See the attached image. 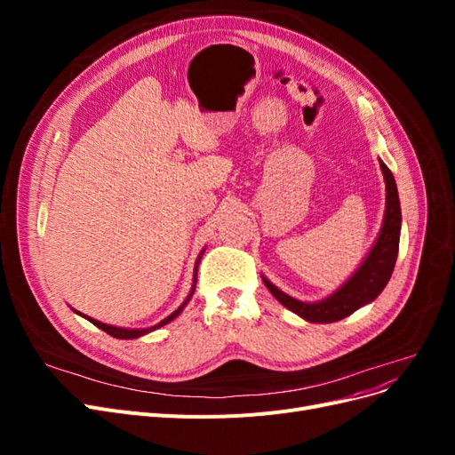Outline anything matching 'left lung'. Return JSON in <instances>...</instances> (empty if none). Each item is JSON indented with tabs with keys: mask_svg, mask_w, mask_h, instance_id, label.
Instances as JSON below:
<instances>
[{
	"mask_svg": "<svg viewBox=\"0 0 455 455\" xmlns=\"http://www.w3.org/2000/svg\"><path fill=\"white\" fill-rule=\"evenodd\" d=\"M379 167L385 178V186H387V209H385L383 228L379 231V237L374 244V249L370 251V254L363 261V266L355 271V275L346 284L338 288L332 296L323 301L306 304V301L294 299L292 296L281 292L277 286H273L266 277H261L266 286L269 288V292L277 298L284 307L294 311L299 316H304L309 323H336L346 319V316H349L364 304L374 301L391 279V273L395 269V261L398 256V239H401L403 214L393 172L383 161H379Z\"/></svg>",
	"mask_w": 455,
	"mask_h": 455,
	"instance_id": "left-lung-1",
	"label": "left lung"
}]
</instances>
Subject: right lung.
<instances>
[{"mask_svg": "<svg viewBox=\"0 0 455 455\" xmlns=\"http://www.w3.org/2000/svg\"><path fill=\"white\" fill-rule=\"evenodd\" d=\"M197 266H199V259H197ZM196 283H197V267H196V277H194V288H191V292H189V296L186 298V301L184 304L178 307L172 315H169L167 319H163L159 324H156V326H151V328H144V330H129V328H117V326H109V324H104V323H100V321H94V319H91V316H87V315H84L87 321H91L94 326H99L100 330H104L106 334H109V336H114V338H119V339H134V338H140V336H144V334H148V332H151V330H156V328H159V326H163V324H167V323H171L174 316H178L182 313V309L186 307V304L189 301V298L194 296V292H196Z\"/></svg>", "mask_w": 455, "mask_h": 455, "instance_id": "obj_1", "label": "right lung"}]
</instances>
